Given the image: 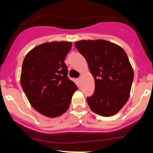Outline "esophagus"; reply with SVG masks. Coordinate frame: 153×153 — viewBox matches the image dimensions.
Returning a JSON list of instances; mask_svg holds the SVG:
<instances>
[{"label":"esophagus","mask_w":153,"mask_h":153,"mask_svg":"<svg viewBox=\"0 0 153 153\" xmlns=\"http://www.w3.org/2000/svg\"><path fill=\"white\" fill-rule=\"evenodd\" d=\"M80 80H81V77H80V78H78V81H80Z\"/></svg>","instance_id":"34e87169"}]
</instances>
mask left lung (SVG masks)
I'll list each match as a JSON object with an SVG mask.
<instances>
[{"instance_id": "obj_1", "label": "left lung", "mask_w": 153, "mask_h": 153, "mask_svg": "<svg viewBox=\"0 0 153 153\" xmlns=\"http://www.w3.org/2000/svg\"><path fill=\"white\" fill-rule=\"evenodd\" d=\"M75 45L94 78V93L87 97L89 107L103 117L116 114L128 101L134 79L125 51L103 39L81 40Z\"/></svg>"}]
</instances>
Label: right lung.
<instances>
[{"instance_id":"add662e5","label":"right lung","mask_w":153,"mask_h":153,"mask_svg":"<svg viewBox=\"0 0 153 153\" xmlns=\"http://www.w3.org/2000/svg\"><path fill=\"white\" fill-rule=\"evenodd\" d=\"M71 47L69 42L44 43L28 52L23 61V91L33 108L47 117L64 114L78 89L68 78V67L64 62Z\"/></svg>"}]
</instances>
